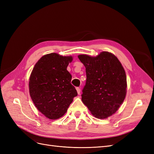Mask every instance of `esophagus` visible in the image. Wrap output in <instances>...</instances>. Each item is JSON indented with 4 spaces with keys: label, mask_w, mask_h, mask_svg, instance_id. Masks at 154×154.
Masks as SVG:
<instances>
[{
    "label": "esophagus",
    "mask_w": 154,
    "mask_h": 154,
    "mask_svg": "<svg viewBox=\"0 0 154 154\" xmlns=\"http://www.w3.org/2000/svg\"><path fill=\"white\" fill-rule=\"evenodd\" d=\"M76 91H77V92H78V94H80V92H81V90H80V88H79V87H76Z\"/></svg>",
    "instance_id": "obj_1"
}]
</instances>
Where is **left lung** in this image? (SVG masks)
<instances>
[{"instance_id": "1", "label": "left lung", "mask_w": 154, "mask_h": 154, "mask_svg": "<svg viewBox=\"0 0 154 154\" xmlns=\"http://www.w3.org/2000/svg\"><path fill=\"white\" fill-rule=\"evenodd\" d=\"M78 57L86 68L83 103L96 118L109 117L119 108L127 92V77L122 63L106 51L96 57L85 54Z\"/></svg>"}]
</instances>
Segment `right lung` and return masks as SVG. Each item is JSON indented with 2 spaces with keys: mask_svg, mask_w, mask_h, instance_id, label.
<instances>
[{
  "mask_svg": "<svg viewBox=\"0 0 154 154\" xmlns=\"http://www.w3.org/2000/svg\"><path fill=\"white\" fill-rule=\"evenodd\" d=\"M72 57L57 53L43 56L31 74L29 87L31 99L42 114L50 119L63 116L78 93L67 70Z\"/></svg>",
  "mask_w": 154,
  "mask_h": 154,
  "instance_id": "obj_1",
  "label": "right lung"
}]
</instances>
